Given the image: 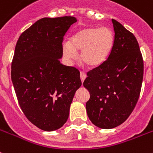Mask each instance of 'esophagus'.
I'll return each instance as SVG.
<instances>
[{
  "instance_id": "1",
  "label": "esophagus",
  "mask_w": 153,
  "mask_h": 153,
  "mask_svg": "<svg viewBox=\"0 0 153 153\" xmlns=\"http://www.w3.org/2000/svg\"><path fill=\"white\" fill-rule=\"evenodd\" d=\"M85 78H86V74H85V73L83 72V71H81L80 79H81V81H82V82H84V80L85 79Z\"/></svg>"
}]
</instances>
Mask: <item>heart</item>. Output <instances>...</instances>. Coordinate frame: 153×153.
Instances as JSON below:
<instances>
[{"mask_svg":"<svg viewBox=\"0 0 153 153\" xmlns=\"http://www.w3.org/2000/svg\"><path fill=\"white\" fill-rule=\"evenodd\" d=\"M114 45V33L107 27H85L71 36L70 42L62 44L63 53L68 60L74 59L76 51H82L80 59L88 68L102 65L108 58Z\"/></svg>","mask_w":153,"mask_h":153,"instance_id":"obj_1","label":"heart"}]
</instances>
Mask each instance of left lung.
I'll return each mask as SVG.
<instances>
[{
	"label": "left lung",
	"mask_w": 153,
	"mask_h": 153,
	"mask_svg": "<svg viewBox=\"0 0 153 153\" xmlns=\"http://www.w3.org/2000/svg\"><path fill=\"white\" fill-rule=\"evenodd\" d=\"M111 21L115 39L111 53L102 65L89 71L83 82L90 94L85 105L88 117L101 129L115 128L127 120L138 100L144 74L136 38Z\"/></svg>",
	"instance_id": "obj_1"
}]
</instances>
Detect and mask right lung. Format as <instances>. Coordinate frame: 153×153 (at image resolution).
Instances as JSON below:
<instances>
[{"instance_id":"right-lung-1","label":"right lung","mask_w":153,"mask_h":153,"mask_svg":"<svg viewBox=\"0 0 153 153\" xmlns=\"http://www.w3.org/2000/svg\"><path fill=\"white\" fill-rule=\"evenodd\" d=\"M77 19L73 16L42 18L26 30L16 43L11 76L27 120L45 131L64 126L80 72L60 64L64 36Z\"/></svg>"}]
</instances>
